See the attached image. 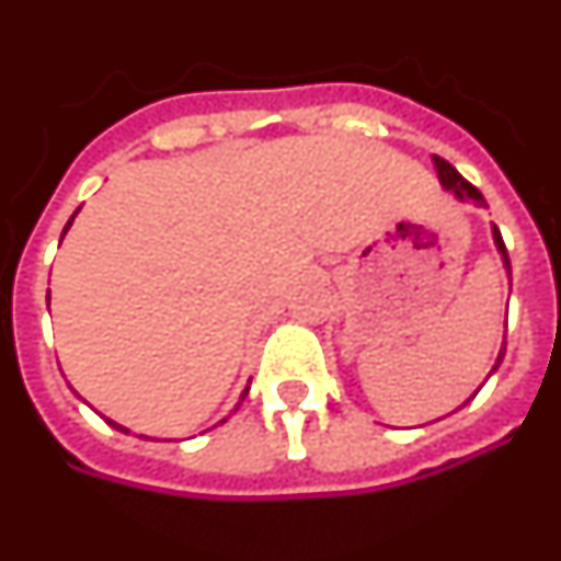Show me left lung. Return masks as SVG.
<instances>
[{
    "label": "left lung",
    "instance_id": "left-lung-1",
    "mask_svg": "<svg viewBox=\"0 0 561 561\" xmlns=\"http://www.w3.org/2000/svg\"><path fill=\"white\" fill-rule=\"evenodd\" d=\"M433 162H435V171H438V180H440V187H444V191L453 193V196H455V199H458V202H472V205H483V193H480L478 187L472 185V182H466L463 176H460V173L455 171V168L449 165L447 160H440V157H433ZM492 236H494V247H497L500 257H503L505 272L512 275V261H508V252H505L503 236H500L497 227H492ZM503 354H505V345H503V348H500L497 362H494V368L489 370V376H492L494 370L500 368V362H503ZM480 388H483V385H480ZM480 388H478V390H480ZM478 390H474V393H478ZM474 393H472V396H474ZM463 404H466V401H463ZM463 404H460V408H463Z\"/></svg>",
    "mask_w": 561,
    "mask_h": 561
}]
</instances>
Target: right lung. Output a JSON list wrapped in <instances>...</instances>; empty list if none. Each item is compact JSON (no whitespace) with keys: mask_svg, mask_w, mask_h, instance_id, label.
I'll return each mask as SVG.
<instances>
[{"mask_svg":"<svg viewBox=\"0 0 561 561\" xmlns=\"http://www.w3.org/2000/svg\"><path fill=\"white\" fill-rule=\"evenodd\" d=\"M78 210H81V207H78ZM78 210H76V213H72V219H76V216H78ZM72 219H69V221H67V227H64L61 238H64V236H67V230H69V227H72ZM247 390H250V388H244V393H241V401H244ZM106 421H108V424H112V427H114V430H121V433H128V430H126V427H123V424H117V421H112V419H106ZM225 421H227V419H221V424H225ZM140 438H148V435H140Z\"/></svg>","mask_w":561,"mask_h":561,"instance_id":"add662e5","label":"right lung"}]
</instances>
